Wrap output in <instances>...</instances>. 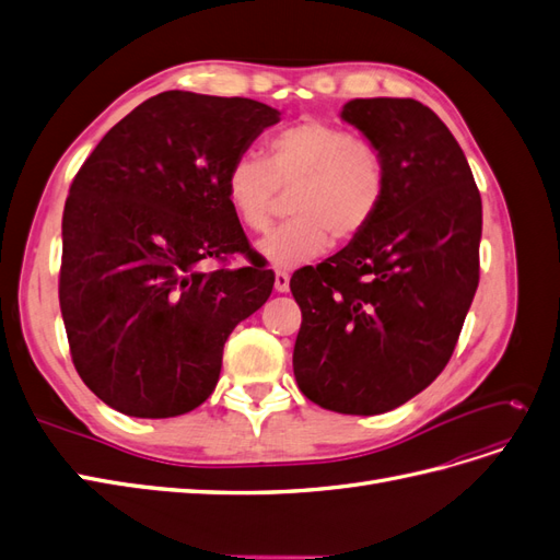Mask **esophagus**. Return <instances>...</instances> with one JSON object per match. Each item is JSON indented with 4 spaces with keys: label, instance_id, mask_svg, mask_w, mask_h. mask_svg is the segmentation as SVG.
I'll return each mask as SVG.
<instances>
[{
    "label": "esophagus",
    "instance_id": "obj_1",
    "mask_svg": "<svg viewBox=\"0 0 560 560\" xmlns=\"http://www.w3.org/2000/svg\"><path fill=\"white\" fill-rule=\"evenodd\" d=\"M276 292H290V273L287 270H276Z\"/></svg>",
    "mask_w": 560,
    "mask_h": 560
}]
</instances>
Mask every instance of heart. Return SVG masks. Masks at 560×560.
I'll return each instance as SVG.
<instances>
[{
  "mask_svg": "<svg viewBox=\"0 0 560 560\" xmlns=\"http://www.w3.org/2000/svg\"><path fill=\"white\" fill-rule=\"evenodd\" d=\"M238 222L261 233L282 194H292L290 222L259 243L268 264L294 268L336 245H350L374 222L387 191L381 147L329 121H301L266 140V159L243 154L224 179Z\"/></svg>",
  "mask_w": 560,
  "mask_h": 560,
  "instance_id": "heart-1",
  "label": "heart"
}]
</instances>
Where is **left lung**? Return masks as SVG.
Here are the masks:
<instances>
[{"mask_svg": "<svg viewBox=\"0 0 560 560\" xmlns=\"http://www.w3.org/2000/svg\"><path fill=\"white\" fill-rule=\"evenodd\" d=\"M343 121L376 142L387 191L371 226L299 268V389L348 416L393 411L448 364L479 287L481 196L460 144L411 97H358Z\"/></svg>", "mask_w": 560, "mask_h": 560, "instance_id": "obj_1", "label": "left lung"}]
</instances>
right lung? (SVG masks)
<instances>
[{"label":"right lung","instance_id":"obj_1","mask_svg":"<svg viewBox=\"0 0 560 560\" xmlns=\"http://www.w3.org/2000/svg\"><path fill=\"white\" fill-rule=\"evenodd\" d=\"M280 112L247 97L165 91L83 161L62 212L60 311L81 381L135 418L194 411L229 334L276 273L259 264L224 179ZM231 253L248 266L229 269ZM202 260L222 262L212 271Z\"/></svg>","mask_w":560,"mask_h":560}]
</instances>
